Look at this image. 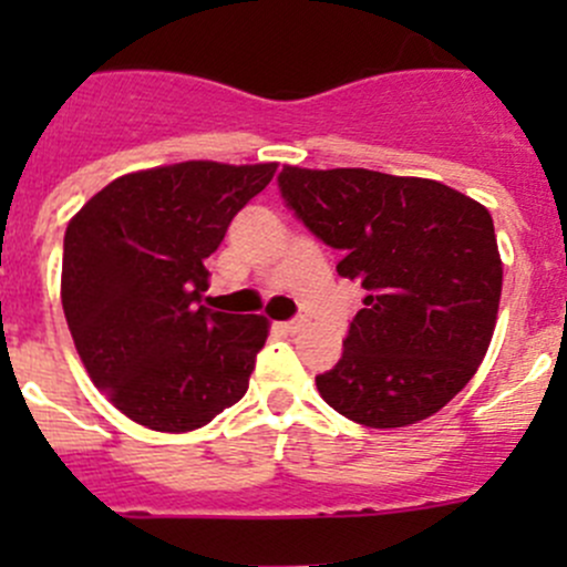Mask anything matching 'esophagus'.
<instances>
[{"label": "esophagus", "mask_w": 567, "mask_h": 567, "mask_svg": "<svg viewBox=\"0 0 567 567\" xmlns=\"http://www.w3.org/2000/svg\"><path fill=\"white\" fill-rule=\"evenodd\" d=\"M305 323H307L305 316H296V318L285 320V323H279V326H282L285 331H299V329H305Z\"/></svg>", "instance_id": "obj_1"}]
</instances>
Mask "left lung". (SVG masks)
I'll use <instances>...</instances> for the list:
<instances>
[{
    "instance_id": "obj_1",
    "label": "left lung",
    "mask_w": 567,
    "mask_h": 567,
    "mask_svg": "<svg viewBox=\"0 0 567 567\" xmlns=\"http://www.w3.org/2000/svg\"><path fill=\"white\" fill-rule=\"evenodd\" d=\"M285 205L368 296L320 398L368 427L427 420L472 381L494 337L502 260L494 219L427 177L282 167Z\"/></svg>"
}]
</instances>
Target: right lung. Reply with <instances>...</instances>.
Instances as JSON below:
<instances>
[{
  "instance_id": "1",
  "label": "right lung",
  "mask_w": 567,
  "mask_h": 567,
  "mask_svg": "<svg viewBox=\"0 0 567 567\" xmlns=\"http://www.w3.org/2000/svg\"><path fill=\"white\" fill-rule=\"evenodd\" d=\"M277 164L183 162L117 177L65 230L62 310L90 379L128 420L186 433L247 394L268 320L203 305L208 257Z\"/></svg>"
}]
</instances>
